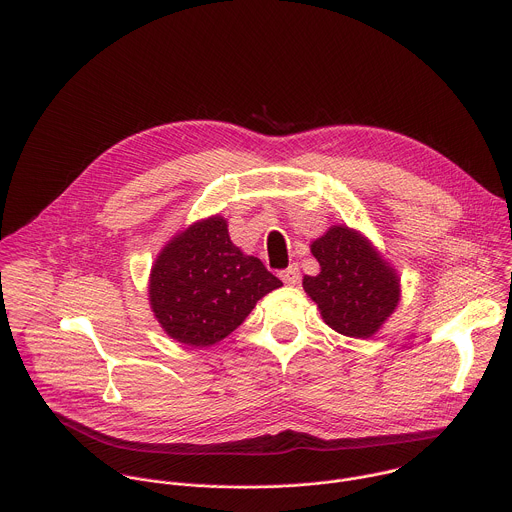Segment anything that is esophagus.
<instances>
[{"label": "esophagus", "instance_id": "34e87169", "mask_svg": "<svg viewBox=\"0 0 512 512\" xmlns=\"http://www.w3.org/2000/svg\"><path fill=\"white\" fill-rule=\"evenodd\" d=\"M279 277H281V279H283V283H287V285H295V283H299V279H301L299 265H297V263L289 265L287 269H283V271L279 273Z\"/></svg>", "mask_w": 512, "mask_h": 512}]
</instances>
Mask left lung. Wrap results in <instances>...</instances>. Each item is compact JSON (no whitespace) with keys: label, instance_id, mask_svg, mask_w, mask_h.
<instances>
[{"label":"left lung","instance_id":"1","mask_svg":"<svg viewBox=\"0 0 512 512\" xmlns=\"http://www.w3.org/2000/svg\"><path fill=\"white\" fill-rule=\"evenodd\" d=\"M311 253L321 273L305 275L303 289L317 303L323 321L347 337H373L401 297L395 269L361 233L345 225H333L313 241Z\"/></svg>","mask_w":512,"mask_h":512}]
</instances>
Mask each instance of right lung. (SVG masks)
Wrapping results in <instances>:
<instances>
[{
  "label": "right lung",
  "mask_w": 512,
  "mask_h": 512,
  "mask_svg": "<svg viewBox=\"0 0 512 512\" xmlns=\"http://www.w3.org/2000/svg\"><path fill=\"white\" fill-rule=\"evenodd\" d=\"M283 283L229 239L219 215L193 223L159 253L149 277V303L165 333L209 347L233 333L257 301Z\"/></svg>",
  "instance_id": "obj_1"
}]
</instances>
